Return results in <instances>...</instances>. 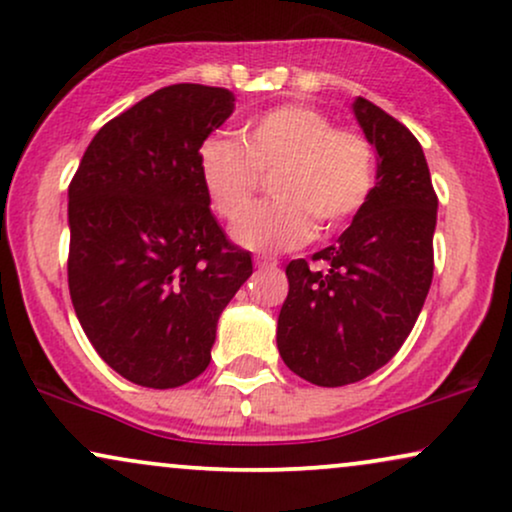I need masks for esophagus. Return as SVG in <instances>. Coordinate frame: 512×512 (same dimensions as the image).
Wrapping results in <instances>:
<instances>
[{
	"label": "esophagus",
	"instance_id": "esophagus-1",
	"mask_svg": "<svg viewBox=\"0 0 512 512\" xmlns=\"http://www.w3.org/2000/svg\"><path fill=\"white\" fill-rule=\"evenodd\" d=\"M276 260H272V257H257L255 260V267H260V269H276Z\"/></svg>",
	"mask_w": 512,
	"mask_h": 512
}]
</instances>
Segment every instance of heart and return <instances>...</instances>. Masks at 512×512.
Segmentation results:
<instances>
[{
    "label": "heart",
    "mask_w": 512,
    "mask_h": 512,
    "mask_svg": "<svg viewBox=\"0 0 512 512\" xmlns=\"http://www.w3.org/2000/svg\"><path fill=\"white\" fill-rule=\"evenodd\" d=\"M202 186L219 217L238 219L259 185L276 170L275 200L233 226L238 245L257 252L293 250L317 233L336 231L372 197L377 159L365 135L336 128L307 104H281L248 121L240 140L209 135L197 150Z\"/></svg>",
    "instance_id": "obj_1"
}]
</instances>
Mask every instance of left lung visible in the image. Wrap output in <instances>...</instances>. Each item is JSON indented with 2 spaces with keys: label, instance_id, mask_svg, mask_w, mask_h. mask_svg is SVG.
<instances>
[{
  "label": "left lung",
  "instance_id": "left-lung-1",
  "mask_svg": "<svg viewBox=\"0 0 512 512\" xmlns=\"http://www.w3.org/2000/svg\"><path fill=\"white\" fill-rule=\"evenodd\" d=\"M353 114L377 150V186L353 224L310 262L286 267L276 346L291 372L317 386L369 377L398 353L434 276L436 200L422 145L365 97Z\"/></svg>",
  "mask_w": 512,
  "mask_h": 512
}]
</instances>
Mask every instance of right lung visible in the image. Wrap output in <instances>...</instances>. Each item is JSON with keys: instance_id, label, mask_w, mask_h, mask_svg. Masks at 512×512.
I'll list each match as a JSON object with an SVG mask.
<instances>
[{"instance_id": "obj_1", "label": "right lung", "mask_w": 512, "mask_h": 512, "mask_svg": "<svg viewBox=\"0 0 512 512\" xmlns=\"http://www.w3.org/2000/svg\"><path fill=\"white\" fill-rule=\"evenodd\" d=\"M178 83L97 131L69 186V291L92 348L123 379L176 389L205 372L217 322L252 274L209 209L197 150L236 109Z\"/></svg>"}]
</instances>
